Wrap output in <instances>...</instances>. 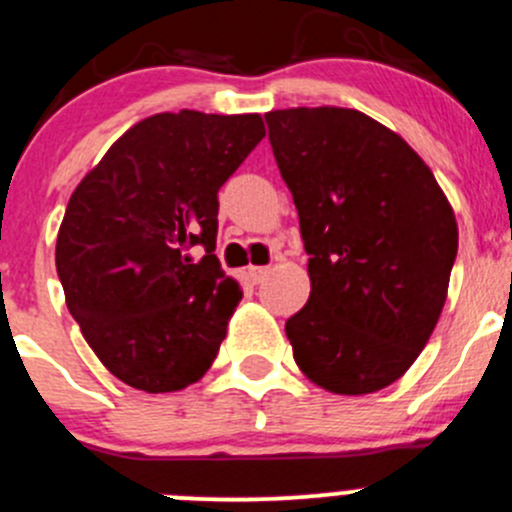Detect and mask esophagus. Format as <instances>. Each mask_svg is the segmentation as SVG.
I'll use <instances>...</instances> for the list:
<instances>
[{
    "mask_svg": "<svg viewBox=\"0 0 512 512\" xmlns=\"http://www.w3.org/2000/svg\"><path fill=\"white\" fill-rule=\"evenodd\" d=\"M268 273H271V266H254V268H251V278H254V283L266 281Z\"/></svg>",
    "mask_w": 512,
    "mask_h": 512,
    "instance_id": "obj_1",
    "label": "esophagus"
}]
</instances>
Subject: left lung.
Here are the masks:
<instances>
[{
  "mask_svg": "<svg viewBox=\"0 0 512 512\" xmlns=\"http://www.w3.org/2000/svg\"><path fill=\"white\" fill-rule=\"evenodd\" d=\"M291 189L311 296L286 321L308 381L338 396L396 383L426 348L448 296L458 224L426 161L356 109L266 114Z\"/></svg>",
  "mask_w": 512,
  "mask_h": 512,
  "instance_id": "obj_1",
  "label": "left lung"
}]
</instances>
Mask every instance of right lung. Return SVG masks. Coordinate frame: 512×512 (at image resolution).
I'll use <instances>...</instances> for the list:
<instances>
[{"instance_id":"add662e5","label":"right lung","mask_w":512,"mask_h":512,"mask_svg":"<svg viewBox=\"0 0 512 512\" xmlns=\"http://www.w3.org/2000/svg\"><path fill=\"white\" fill-rule=\"evenodd\" d=\"M266 136L258 114H154L111 144L67 204L57 273L106 371L146 393L199 381L241 301L214 256L219 189ZM191 245L207 256L194 262Z\"/></svg>"}]
</instances>
